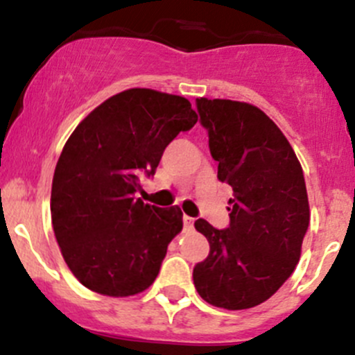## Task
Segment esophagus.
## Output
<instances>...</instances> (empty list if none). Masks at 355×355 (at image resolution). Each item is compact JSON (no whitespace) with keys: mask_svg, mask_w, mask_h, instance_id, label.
<instances>
[{"mask_svg":"<svg viewBox=\"0 0 355 355\" xmlns=\"http://www.w3.org/2000/svg\"><path fill=\"white\" fill-rule=\"evenodd\" d=\"M192 227H194V218H192V216L184 215V229L191 230Z\"/></svg>","mask_w":355,"mask_h":355,"instance_id":"34e87169","label":"esophagus"}]
</instances>
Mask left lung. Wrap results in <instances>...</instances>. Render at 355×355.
I'll list each match as a JSON object with an SVG mask.
<instances>
[{
  "label": "left lung",
  "mask_w": 355,
  "mask_h": 355,
  "mask_svg": "<svg viewBox=\"0 0 355 355\" xmlns=\"http://www.w3.org/2000/svg\"><path fill=\"white\" fill-rule=\"evenodd\" d=\"M196 107L216 177L234 198L225 229L196 220L209 254L196 263L194 286L215 307L251 309L272 297L300 260L311 220L304 171L283 132L254 105L196 98Z\"/></svg>",
  "instance_id": "left-lung-1"
}]
</instances>
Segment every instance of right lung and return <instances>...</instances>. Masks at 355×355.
I'll return each mask as SVG.
<instances>
[{
  "label": "right lung",
  "instance_id": "obj_1",
  "mask_svg": "<svg viewBox=\"0 0 355 355\" xmlns=\"http://www.w3.org/2000/svg\"><path fill=\"white\" fill-rule=\"evenodd\" d=\"M198 121L178 95L132 88L86 116L62 149L51 184V223L65 263L88 290L130 297L157 277L182 230L178 206L135 198L168 144Z\"/></svg>",
  "mask_w": 355,
  "mask_h": 355
}]
</instances>
